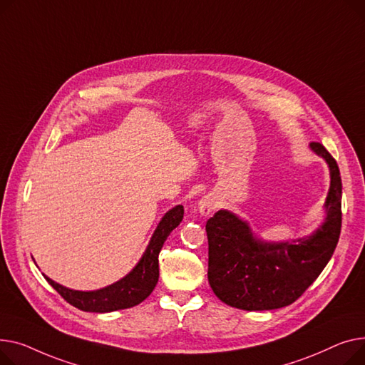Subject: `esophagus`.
Here are the masks:
<instances>
[{
    "instance_id": "1",
    "label": "esophagus",
    "mask_w": 365,
    "mask_h": 365,
    "mask_svg": "<svg viewBox=\"0 0 365 365\" xmlns=\"http://www.w3.org/2000/svg\"><path fill=\"white\" fill-rule=\"evenodd\" d=\"M217 207V202L212 196H206L199 202V212L202 213L203 217H207L209 213Z\"/></svg>"
}]
</instances>
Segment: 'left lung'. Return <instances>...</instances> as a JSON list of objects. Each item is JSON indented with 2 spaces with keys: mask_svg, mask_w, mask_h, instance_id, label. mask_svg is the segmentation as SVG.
<instances>
[{
  "mask_svg": "<svg viewBox=\"0 0 365 365\" xmlns=\"http://www.w3.org/2000/svg\"><path fill=\"white\" fill-rule=\"evenodd\" d=\"M309 147L330 169L326 218L311 235L271 243L255 237L249 224L230 210H218L207 220V280L224 304L245 311L287 307L329 264L341 227L340 170L323 144Z\"/></svg>",
  "mask_w": 365,
  "mask_h": 365,
  "instance_id": "left-lung-1",
  "label": "left lung"
}]
</instances>
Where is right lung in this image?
I'll list each match as a JSON object with an SVG mask.
<instances>
[{
	"mask_svg": "<svg viewBox=\"0 0 365 365\" xmlns=\"http://www.w3.org/2000/svg\"><path fill=\"white\" fill-rule=\"evenodd\" d=\"M184 217V206L178 205L168 210L155 230L150 243L138 264L119 282L91 292H81L64 287L47 275L46 280L58 292L64 301L85 312H112L133 308L141 304L153 292L159 280V253L168 235L180 225Z\"/></svg>",
	"mask_w": 365,
	"mask_h": 365,
	"instance_id": "obj_1",
	"label": "right lung"
}]
</instances>
